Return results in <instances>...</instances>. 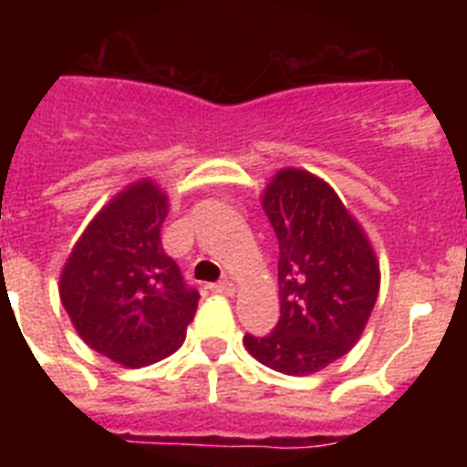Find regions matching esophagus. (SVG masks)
<instances>
[{"label":"esophagus","instance_id":"34e87169","mask_svg":"<svg viewBox=\"0 0 467 467\" xmlns=\"http://www.w3.org/2000/svg\"><path fill=\"white\" fill-rule=\"evenodd\" d=\"M213 290L220 292V295H234V292H236V285L224 278V280H220V283H214Z\"/></svg>","mask_w":467,"mask_h":467}]
</instances>
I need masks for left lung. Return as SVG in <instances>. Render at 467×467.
Wrapping results in <instances>:
<instances>
[{
    "instance_id": "obj_1",
    "label": "left lung",
    "mask_w": 467,
    "mask_h": 467,
    "mask_svg": "<svg viewBox=\"0 0 467 467\" xmlns=\"http://www.w3.org/2000/svg\"><path fill=\"white\" fill-rule=\"evenodd\" d=\"M262 205L280 247V320L243 341L262 365L306 377L358 344L377 304L379 264L341 198L311 172L280 171Z\"/></svg>"
}]
</instances>
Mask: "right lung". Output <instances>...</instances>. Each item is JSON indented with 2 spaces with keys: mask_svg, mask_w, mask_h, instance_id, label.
Wrapping results in <instances>:
<instances>
[{
  "mask_svg": "<svg viewBox=\"0 0 467 467\" xmlns=\"http://www.w3.org/2000/svg\"><path fill=\"white\" fill-rule=\"evenodd\" d=\"M168 198L154 182L128 187L77 241L60 299L81 339L126 367L175 353L198 306V290L161 245Z\"/></svg>",
  "mask_w": 467,
  "mask_h": 467,
  "instance_id": "1",
  "label": "right lung"
}]
</instances>
